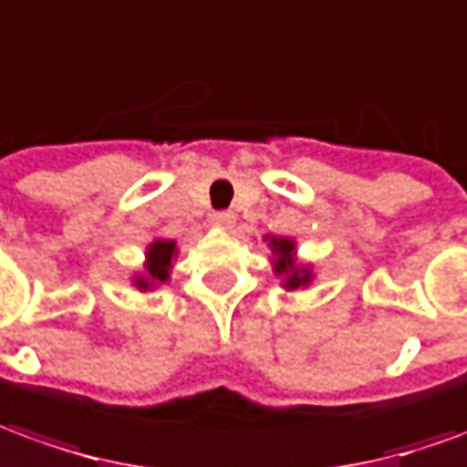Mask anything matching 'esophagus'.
Here are the masks:
<instances>
[{"label":"esophagus","mask_w":467,"mask_h":467,"mask_svg":"<svg viewBox=\"0 0 467 467\" xmlns=\"http://www.w3.org/2000/svg\"><path fill=\"white\" fill-rule=\"evenodd\" d=\"M212 223L220 224V227H233V224H234V212L233 210L212 212Z\"/></svg>","instance_id":"34e87169"}]
</instances>
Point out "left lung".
I'll list each match as a JSON object with an SVG mask.
<instances>
[{
  "label": "left lung",
  "instance_id": "left-lung-1",
  "mask_svg": "<svg viewBox=\"0 0 467 467\" xmlns=\"http://www.w3.org/2000/svg\"><path fill=\"white\" fill-rule=\"evenodd\" d=\"M270 247H273V255H275V273L285 275V288L296 290L311 280V270L308 267H298L296 260H293V253H296L293 240L270 237Z\"/></svg>",
  "mask_w": 467,
  "mask_h": 467
}]
</instances>
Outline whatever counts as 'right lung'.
<instances>
[{
    "label": "right lung",
    "mask_w": 467,
    "mask_h": 467,
    "mask_svg": "<svg viewBox=\"0 0 467 467\" xmlns=\"http://www.w3.org/2000/svg\"><path fill=\"white\" fill-rule=\"evenodd\" d=\"M177 253V244L171 240H156L149 253H146V270L149 275L146 278H136L133 283L141 290H149L154 283H164L169 278V267H171V257Z\"/></svg>",
    "instance_id": "obj_1"
}]
</instances>
